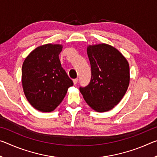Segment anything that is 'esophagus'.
I'll return each mask as SVG.
<instances>
[{
  "label": "esophagus",
  "instance_id": "obj_1",
  "mask_svg": "<svg viewBox=\"0 0 157 157\" xmlns=\"http://www.w3.org/2000/svg\"><path fill=\"white\" fill-rule=\"evenodd\" d=\"M78 79H73V84L75 85L78 84Z\"/></svg>",
  "mask_w": 157,
  "mask_h": 157
}]
</instances>
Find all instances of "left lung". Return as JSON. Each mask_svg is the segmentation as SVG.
<instances>
[{
	"mask_svg": "<svg viewBox=\"0 0 157 157\" xmlns=\"http://www.w3.org/2000/svg\"><path fill=\"white\" fill-rule=\"evenodd\" d=\"M91 79L88 86L80 87L84 100L97 112H106L121 102L128 89L129 65L118 49L99 44L87 46Z\"/></svg>",
	"mask_w": 157,
	"mask_h": 157,
	"instance_id": "1",
	"label": "left lung"
}]
</instances>
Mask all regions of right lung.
<instances>
[{"label": "right lung", "instance_id": "add662e5", "mask_svg": "<svg viewBox=\"0 0 157 157\" xmlns=\"http://www.w3.org/2000/svg\"><path fill=\"white\" fill-rule=\"evenodd\" d=\"M63 46L47 44L36 48L22 66V86L30 104L41 112H51L61 102L73 81L61 65Z\"/></svg>", "mask_w": 157, "mask_h": 157}]
</instances>
